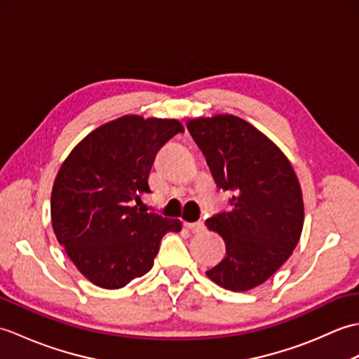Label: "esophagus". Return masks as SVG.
<instances>
[{"instance_id": "obj_1", "label": "esophagus", "mask_w": 359, "mask_h": 359, "mask_svg": "<svg viewBox=\"0 0 359 359\" xmlns=\"http://www.w3.org/2000/svg\"><path fill=\"white\" fill-rule=\"evenodd\" d=\"M185 226L188 228V230H191L194 233H199L203 230V222L202 220H199V222H185Z\"/></svg>"}]
</instances>
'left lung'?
<instances>
[{
  "instance_id": "left-lung-1",
  "label": "left lung",
  "mask_w": 359,
  "mask_h": 359,
  "mask_svg": "<svg viewBox=\"0 0 359 359\" xmlns=\"http://www.w3.org/2000/svg\"><path fill=\"white\" fill-rule=\"evenodd\" d=\"M187 128L217 187L234 191L231 211L205 220L226 247L207 276L222 288L247 292L271 278L301 239L299 180L278 144L247 120L216 114L189 118Z\"/></svg>"
}]
</instances>
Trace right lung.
I'll return each instance as SVG.
<instances>
[{
  "label": "right lung",
  "instance_id": "right-lung-1",
  "mask_svg": "<svg viewBox=\"0 0 359 359\" xmlns=\"http://www.w3.org/2000/svg\"><path fill=\"white\" fill-rule=\"evenodd\" d=\"M185 129L177 118L126 114L90 131L60 166L50 194L57 241L94 285L117 290L147 274L179 219L147 212L140 197L156 154Z\"/></svg>",
  "mask_w": 359,
  "mask_h": 359
}]
</instances>
